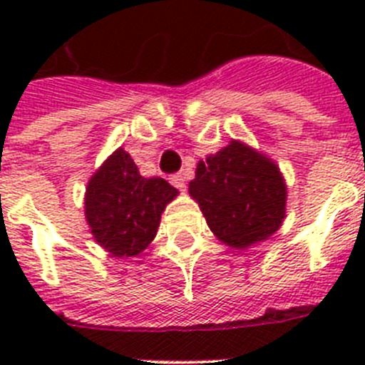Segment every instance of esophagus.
Segmentation results:
<instances>
[{
	"instance_id": "esophagus-1",
	"label": "esophagus",
	"mask_w": 365,
	"mask_h": 365,
	"mask_svg": "<svg viewBox=\"0 0 365 365\" xmlns=\"http://www.w3.org/2000/svg\"><path fill=\"white\" fill-rule=\"evenodd\" d=\"M170 182H172L175 188L185 190V177H182V173H173V175L170 177Z\"/></svg>"
}]
</instances>
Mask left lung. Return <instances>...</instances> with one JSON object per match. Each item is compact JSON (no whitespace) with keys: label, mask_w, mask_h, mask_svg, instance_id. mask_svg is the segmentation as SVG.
I'll return each mask as SVG.
<instances>
[{"label":"left lung","mask_w":365,"mask_h":365,"mask_svg":"<svg viewBox=\"0 0 365 365\" xmlns=\"http://www.w3.org/2000/svg\"><path fill=\"white\" fill-rule=\"evenodd\" d=\"M190 195L222 243L247 248L282 227L287 188L278 166L232 140L197 164Z\"/></svg>","instance_id":"left-lung-1"}]
</instances>
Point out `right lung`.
I'll return each mask as SVG.
<instances>
[{
	"label": "right lung",
	"mask_w": 365,
	"mask_h": 365,
	"mask_svg": "<svg viewBox=\"0 0 365 365\" xmlns=\"http://www.w3.org/2000/svg\"><path fill=\"white\" fill-rule=\"evenodd\" d=\"M175 195L177 190L163 177L140 175L130 153L120 148L87 185L86 219L108 252L137 256L153 241L160 214Z\"/></svg>",
	"instance_id": "add662e5"
}]
</instances>
